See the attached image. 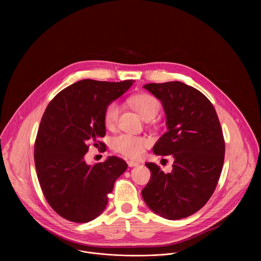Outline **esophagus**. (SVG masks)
I'll return each mask as SVG.
<instances>
[{"mask_svg": "<svg viewBox=\"0 0 261 261\" xmlns=\"http://www.w3.org/2000/svg\"><path fill=\"white\" fill-rule=\"evenodd\" d=\"M127 165H128V167L133 168V167L139 166V163L138 162H134V161H127Z\"/></svg>", "mask_w": 261, "mask_h": 261, "instance_id": "34e87169", "label": "esophagus"}]
</instances>
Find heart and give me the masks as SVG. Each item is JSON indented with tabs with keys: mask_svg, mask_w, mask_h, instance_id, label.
I'll list each match as a JSON object with an SVG mask.
<instances>
[{
	"mask_svg": "<svg viewBox=\"0 0 261 261\" xmlns=\"http://www.w3.org/2000/svg\"><path fill=\"white\" fill-rule=\"evenodd\" d=\"M128 103L141 115L143 119L147 121L153 118L160 110V101L149 93H140L133 95L132 97H129ZM118 114L119 107L116 103L112 102L108 106L103 115L107 128L112 129L115 126ZM149 144L150 141L145 137L121 135L113 140L112 148L115 151L125 156L132 159H139L144 154L145 149L149 147Z\"/></svg>",
	"mask_w": 261,
	"mask_h": 261,
	"instance_id": "b5f03b06",
	"label": "heart"
}]
</instances>
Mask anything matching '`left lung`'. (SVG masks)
Segmentation results:
<instances>
[{"instance_id": "8db88e82", "label": "left lung", "mask_w": 261, "mask_h": 261, "mask_svg": "<svg viewBox=\"0 0 261 261\" xmlns=\"http://www.w3.org/2000/svg\"><path fill=\"white\" fill-rule=\"evenodd\" d=\"M156 97L166 114L167 132L154 144L158 155H171L173 170L165 174L147 163L150 180L142 191L156 215L182 219L199 211L212 196L224 163L225 143L218 115L210 100L180 81L143 86Z\"/></svg>"}]
</instances>
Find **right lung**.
<instances>
[{
  "instance_id": "obj_1",
  "label": "right lung",
  "mask_w": 261,
  "mask_h": 261,
  "mask_svg": "<svg viewBox=\"0 0 261 261\" xmlns=\"http://www.w3.org/2000/svg\"><path fill=\"white\" fill-rule=\"evenodd\" d=\"M134 82L83 79L60 91L45 110L34 149L38 180L50 206L69 221L86 223L98 217L114 182L127 169L116 156L95 165L84 158L87 145H97L106 136V109Z\"/></svg>"
}]
</instances>
